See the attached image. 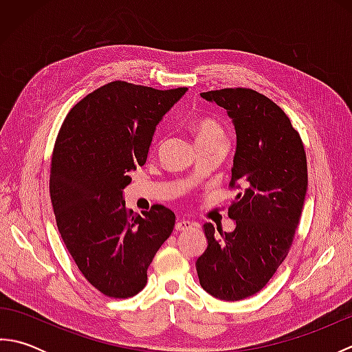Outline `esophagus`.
Segmentation results:
<instances>
[{
  "mask_svg": "<svg viewBox=\"0 0 352 352\" xmlns=\"http://www.w3.org/2000/svg\"><path fill=\"white\" fill-rule=\"evenodd\" d=\"M192 227H197V223L189 222V221H178L175 223V231H186Z\"/></svg>",
  "mask_w": 352,
  "mask_h": 352,
  "instance_id": "1",
  "label": "esophagus"
}]
</instances>
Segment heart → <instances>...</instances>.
Returning <instances> with one entry per match:
<instances>
[{
  "instance_id": "heart-1",
  "label": "heart",
  "mask_w": 352,
  "mask_h": 352,
  "mask_svg": "<svg viewBox=\"0 0 352 352\" xmlns=\"http://www.w3.org/2000/svg\"><path fill=\"white\" fill-rule=\"evenodd\" d=\"M192 129L195 131L197 142L223 139V131L221 130V126L210 121V119H198V121L193 122Z\"/></svg>"
}]
</instances>
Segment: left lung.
Segmentation results:
<instances>
[{"label":"left lung","instance_id":"1","mask_svg":"<svg viewBox=\"0 0 352 352\" xmlns=\"http://www.w3.org/2000/svg\"><path fill=\"white\" fill-rule=\"evenodd\" d=\"M201 96L227 111L236 131L228 216L234 230L203 226L207 248L197 258L199 284L212 296L239 301L257 294L286 258L307 195V160L290 119L252 89Z\"/></svg>","mask_w":352,"mask_h":352}]
</instances>
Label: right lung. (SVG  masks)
<instances>
[{"label":"right lung","mask_w":352,"mask_h":352,"mask_svg":"<svg viewBox=\"0 0 352 352\" xmlns=\"http://www.w3.org/2000/svg\"><path fill=\"white\" fill-rule=\"evenodd\" d=\"M188 89L113 81L74 107L52 153L50 195L58 233L85 278L110 298L134 296L174 230L175 214L125 207L129 172L144 166L157 125Z\"/></svg>","instance_id":"1"}]
</instances>
